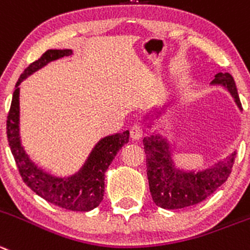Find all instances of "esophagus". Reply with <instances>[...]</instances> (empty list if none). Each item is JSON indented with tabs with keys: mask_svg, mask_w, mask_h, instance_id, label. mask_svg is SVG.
<instances>
[{
	"mask_svg": "<svg viewBox=\"0 0 250 250\" xmlns=\"http://www.w3.org/2000/svg\"><path fill=\"white\" fill-rule=\"evenodd\" d=\"M143 127H142L141 125H134L130 127V137H132V139H134V141L141 139L142 136H143Z\"/></svg>",
	"mask_w": 250,
	"mask_h": 250,
	"instance_id": "1",
	"label": "esophagus"
}]
</instances>
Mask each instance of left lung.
Returning <instances> with one entry per match:
<instances>
[{"label": "left lung", "instance_id": "left-lung-1", "mask_svg": "<svg viewBox=\"0 0 250 250\" xmlns=\"http://www.w3.org/2000/svg\"><path fill=\"white\" fill-rule=\"evenodd\" d=\"M212 85H222L227 88L235 104L242 108L237 86L228 72H218L212 80ZM146 155V175L149 190L154 204L165 209H178L193 206L206 200L209 195L227 181L232 172L235 151L226 160L202 171H183L176 169L169 143L163 137L150 136L143 139Z\"/></svg>", "mask_w": 250, "mask_h": 250}]
</instances>
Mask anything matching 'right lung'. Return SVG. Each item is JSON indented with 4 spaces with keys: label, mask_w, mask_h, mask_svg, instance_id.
Masks as SVG:
<instances>
[{
    "label": "right lung",
    "mask_w": 250,
    "mask_h": 250,
    "mask_svg": "<svg viewBox=\"0 0 250 250\" xmlns=\"http://www.w3.org/2000/svg\"><path fill=\"white\" fill-rule=\"evenodd\" d=\"M72 54L70 49H49L23 71L16 83L11 108L7 116V138L23 181L37 195L50 204L70 211L86 212L101 204L104 193V172L116 154L129 141V132L102 138L91 151L83 167L69 178H58L37 167L29 159L20 139V83L27 76L53 60Z\"/></svg>",
    "instance_id": "obj_1"
}]
</instances>
